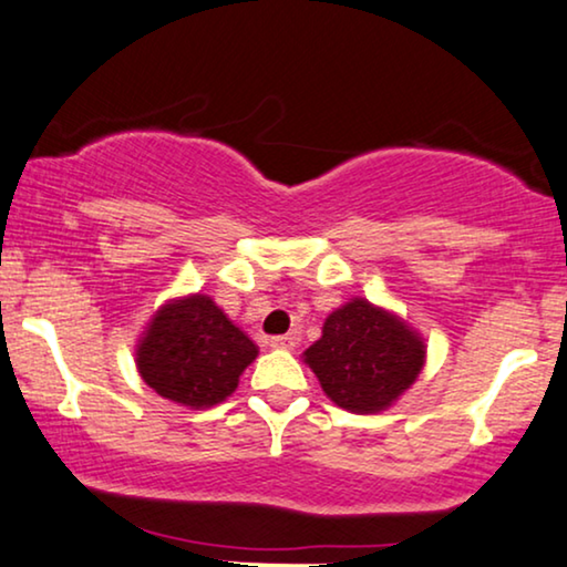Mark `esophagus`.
Instances as JSON below:
<instances>
[{"label": "esophagus", "mask_w": 567, "mask_h": 567, "mask_svg": "<svg viewBox=\"0 0 567 567\" xmlns=\"http://www.w3.org/2000/svg\"><path fill=\"white\" fill-rule=\"evenodd\" d=\"M298 341H300L298 333H282V337H272L269 347H272V349H295Z\"/></svg>", "instance_id": "esophagus-1"}]
</instances>
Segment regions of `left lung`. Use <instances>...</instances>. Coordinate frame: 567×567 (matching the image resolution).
<instances>
[{
  "instance_id": "8db88e82",
  "label": "left lung",
  "mask_w": 567,
  "mask_h": 567,
  "mask_svg": "<svg viewBox=\"0 0 567 567\" xmlns=\"http://www.w3.org/2000/svg\"><path fill=\"white\" fill-rule=\"evenodd\" d=\"M424 357V341L409 326L357 298L326 318L306 362L341 409L378 413L413 385Z\"/></svg>"
}]
</instances>
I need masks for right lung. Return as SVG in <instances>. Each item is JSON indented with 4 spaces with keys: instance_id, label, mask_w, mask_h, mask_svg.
Listing matches in <instances>:
<instances>
[{
    "instance_id": "obj_1",
    "label": "right lung",
    "mask_w": 567,
    "mask_h": 567,
    "mask_svg": "<svg viewBox=\"0 0 567 567\" xmlns=\"http://www.w3.org/2000/svg\"><path fill=\"white\" fill-rule=\"evenodd\" d=\"M257 354V344L207 295H189L158 310L135 362L146 385L162 398L210 409L234 393Z\"/></svg>"
}]
</instances>
